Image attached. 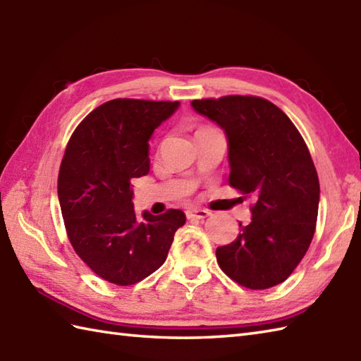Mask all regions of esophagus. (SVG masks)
Returning <instances> with one entry per match:
<instances>
[{"label":"esophagus","mask_w":361,"mask_h":361,"mask_svg":"<svg viewBox=\"0 0 361 361\" xmlns=\"http://www.w3.org/2000/svg\"><path fill=\"white\" fill-rule=\"evenodd\" d=\"M211 212H208L206 209H188L186 211V217L189 220H194V219H206L209 217Z\"/></svg>","instance_id":"34e87169"}]
</instances>
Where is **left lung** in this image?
Segmentation results:
<instances>
[{"label":"left lung","instance_id":"8db88e82","mask_svg":"<svg viewBox=\"0 0 361 361\" xmlns=\"http://www.w3.org/2000/svg\"><path fill=\"white\" fill-rule=\"evenodd\" d=\"M224 130L229 185L256 203L237 239L216 251L221 270L240 286L264 290L293 273L315 234L319 181L302 136L281 109L255 96L190 102Z\"/></svg>","mask_w":361,"mask_h":361}]
</instances>
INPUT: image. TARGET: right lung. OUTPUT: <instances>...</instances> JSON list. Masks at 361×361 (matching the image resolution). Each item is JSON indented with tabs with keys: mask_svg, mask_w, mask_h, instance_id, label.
Instances as JSON below:
<instances>
[{
	"mask_svg": "<svg viewBox=\"0 0 361 361\" xmlns=\"http://www.w3.org/2000/svg\"><path fill=\"white\" fill-rule=\"evenodd\" d=\"M180 102L114 99L74 130L59 173V202L74 251L116 286H132L164 264L185 212L133 208L132 180L150 171L149 141Z\"/></svg>",
	"mask_w": 361,
	"mask_h": 361,
	"instance_id": "right-lung-1",
	"label": "right lung"
}]
</instances>
